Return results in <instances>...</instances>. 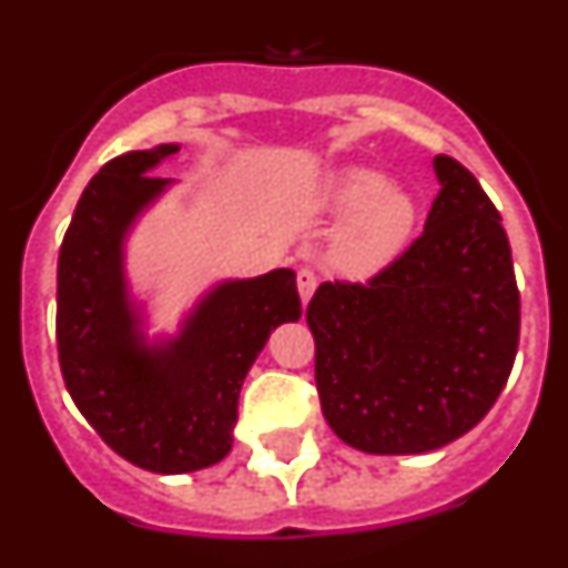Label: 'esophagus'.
Segmentation results:
<instances>
[{
  "mask_svg": "<svg viewBox=\"0 0 568 568\" xmlns=\"http://www.w3.org/2000/svg\"><path fill=\"white\" fill-rule=\"evenodd\" d=\"M295 284H298V295L304 304H310V298H313L315 287H318V278H315L313 270H298V275H295Z\"/></svg>",
  "mask_w": 568,
  "mask_h": 568,
  "instance_id": "obj_1",
  "label": "esophagus"
}]
</instances>
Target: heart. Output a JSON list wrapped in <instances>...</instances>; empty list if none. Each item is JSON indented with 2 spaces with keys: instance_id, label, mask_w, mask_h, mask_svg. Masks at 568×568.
Here are the masks:
<instances>
[{
  "instance_id": "heart-1",
  "label": "heart",
  "mask_w": 568,
  "mask_h": 568,
  "mask_svg": "<svg viewBox=\"0 0 568 568\" xmlns=\"http://www.w3.org/2000/svg\"><path fill=\"white\" fill-rule=\"evenodd\" d=\"M318 204L324 213L344 219L329 241V264L353 278L389 267L404 253L418 219L413 195L369 168L335 170L321 187Z\"/></svg>"
}]
</instances>
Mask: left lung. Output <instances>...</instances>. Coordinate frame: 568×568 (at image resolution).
Wrapping results in <instances>:
<instances>
[{"instance_id": "obj_1", "label": "left lung", "mask_w": 568, "mask_h": 568, "mask_svg": "<svg viewBox=\"0 0 568 568\" xmlns=\"http://www.w3.org/2000/svg\"><path fill=\"white\" fill-rule=\"evenodd\" d=\"M424 233L366 284H321L307 307L324 418L369 455H420L480 424L515 364L520 293L500 213L435 155Z\"/></svg>"}]
</instances>
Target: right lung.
<instances>
[{
	"label": "right lung",
	"instance_id": "1",
	"mask_svg": "<svg viewBox=\"0 0 568 568\" xmlns=\"http://www.w3.org/2000/svg\"><path fill=\"white\" fill-rule=\"evenodd\" d=\"M179 144L130 150L84 187L59 250L57 344L64 386L113 453L159 475L227 458L239 393L284 321L301 318L293 270L219 281L170 338L150 341L124 275V239L173 179Z\"/></svg>",
	"mask_w": 568,
	"mask_h": 568
}]
</instances>
